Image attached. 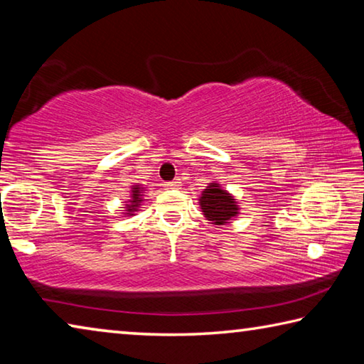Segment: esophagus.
<instances>
[{
  "mask_svg": "<svg viewBox=\"0 0 364 364\" xmlns=\"http://www.w3.org/2000/svg\"><path fill=\"white\" fill-rule=\"evenodd\" d=\"M167 186H168L170 189H180V186H181V181H180V180L168 181V183H167Z\"/></svg>",
  "mask_w": 364,
  "mask_h": 364,
  "instance_id": "1",
  "label": "esophagus"
}]
</instances>
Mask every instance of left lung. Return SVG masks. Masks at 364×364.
I'll return each mask as SVG.
<instances>
[{"label":"left lung","mask_w":364,"mask_h":364,"mask_svg":"<svg viewBox=\"0 0 364 364\" xmlns=\"http://www.w3.org/2000/svg\"><path fill=\"white\" fill-rule=\"evenodd\" d=\"M199 205L212 225H226L239 213L237 202L218 183H210L202 191Z\"/></svg>","instance_id":"left-lung-1"}]
</instances>
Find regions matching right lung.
I'll return each instance as SVG.
<instances>
[{
	"mask_svg": "<svg viewBox=\"0 0 364 364\" xmlns=\"http://www.w3.org/2000/svg\"><path fill=\"white\" fill-rule=\"evenodd\" d=\"M143 188L141 186H133L132 188V199H128L127 202V215H133V212L138 210V207L141 205V202H143Z\"/></svg>",
	"mask_w": 364,
	"mask_h": 364,
	"instance_id": "obj_1",
	"label": "right lung"
}]
</instances>
